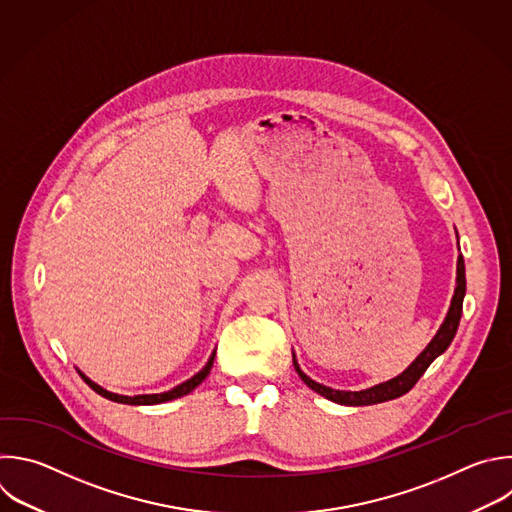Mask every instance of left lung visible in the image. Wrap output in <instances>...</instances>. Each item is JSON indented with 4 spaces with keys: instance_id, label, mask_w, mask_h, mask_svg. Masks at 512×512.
I'll use <instances>...</instances> for the list:
<instances>
[{
    "instance_id": "left-lung-1",
    "label": "left lung",
    "mask_w": 512,
    "mask_h": 512,
    "mask_svg": "<svg viewBox=\"0 0 512 512\" xmlns=\"http://www.w3.org/2000/svg\"><path fill=\"white\" fill-rule=\"evenodd\" d=\"M464 293H466V275H464V259L462 255L458 257V265H456V289H454V295H452V301H450V309L446 313V319L444 323L440 325L438 333L432 337V342L426 346V350L396 378L384 382V384H378V386H372L368 390H360V392H346V390H333V388H327L323 384H317L313 382L309 376H305L293 356V366H295V372L299 374V378L313 390L317 392L319 396L335 402V404H344V406H370V404H380V402H388V400H394V398H400L404 396L406 392H410L416 382L424 376V372L428 370V366L448 350L450 342L456 335V329H458V323H460V315H462V301H464Z\"/></svg>"
}]
</instances>
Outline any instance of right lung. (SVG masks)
I'll return each mask as SVG.
<instances>
[{
	"instance_id": "1",
	"label": "right lung",
	"mask_w": 512,
	"mask_h": 512,
	"mask_svg": "<svg viewBox=\"0 0 512 512\" xmlns=\"http://www.w3.org/2000/svg\"><path fill=\"white\" fill-rule=\"evenodd\" d=\"M213 362H215V352H213V356L209 358V362H207V366L199 372V374H195L191 380H187V382H183V384H179L177 388H173V390H168V392H162V394H142V396H120V394H112V392H108V390H104V388H100L96 382H92L90 378H86L82 372H78L80 376H82V380L96 392V394H100L102 398H108V400H112V402H118V404H130V406H150V404H162V402H168V400H175V398H181V396H187V394H191L207 376H209V372H211V368H213Z\"/></svg>"
}]
</instances>
